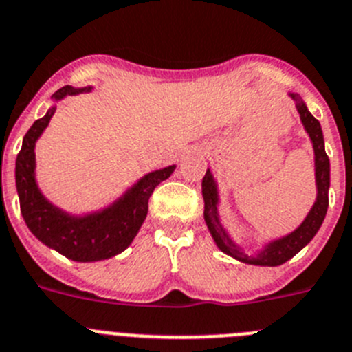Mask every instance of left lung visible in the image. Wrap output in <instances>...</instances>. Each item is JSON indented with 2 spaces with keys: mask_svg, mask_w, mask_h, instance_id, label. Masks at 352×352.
Instances as JSON below:
<instances>
[{
  "mask_svg": "<svg viewBox=\"0 0 352 352\" xmlns=\"http://www.w3.org/2000/svg\"><path fill=\"white\" fill-rule=\"evenodd\" d=\"M292 101L295 102V108L300 115V122L304 125V131L307 132L311 140L312 151H314V182H316V199L311 206L309 212L302 220V223L295 230L265 241L262 246L253 253H246L244 246H241L234 239L227 227L221 221L220 216V186L216 182L214 174L208 169L204 179H202V197H204V220L209 228L212 241L218 246L221 253L248 263V265L260 267H277L288 262L289 258L295 256L298 251L304 250L318 234L319 227L323 225L324 216L328 209V190H330V160L324 151V138L321 125L311 115V111L305 106L304 99L296 92H288Z\"/></svg>",
  "mask_w": 352,
  "mask_h": 352,
  "instance_id": "8db88e82",
  "label": "left lung"
}]
</instances>
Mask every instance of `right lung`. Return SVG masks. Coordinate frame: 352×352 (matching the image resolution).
<instances>
[{
    "instance_id": "1",
    "label": "right lung",
    "mask_w": 352,
    "mask_h": 352,
    "mask_svg": "<svg viewBox=\"0 0 352 352\" xmlns=\"http://www.w3.org/2000/svg\"><path fill=\"white\" fill-rule=\"evenodd\" d=\"M94 89L66 85L52 96V106L45 117L34 122L22 140L15 160L21 212L25 225L38 241L75 262H101L127 250L148 214V201L155 186L167 179L176 166L151 170L132 183L104 208L75 214L45 197L36 178V143L50 124L57 102L67 96L87 94Z\"/></svg>"
}]
</instances>
